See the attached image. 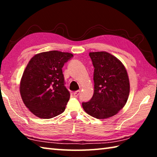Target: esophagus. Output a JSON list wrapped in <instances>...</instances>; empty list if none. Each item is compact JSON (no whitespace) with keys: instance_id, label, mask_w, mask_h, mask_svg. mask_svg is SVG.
<instances>
[{"instance_id":"esophagus-1","label":"esophagus","mask_w":157,"mask_h":157,"mask_svg":"<svg viewBox=\"0 0 157 157\" xmlns=\"http://www.w3.org/2000/svg\"><path fill=\"white\" fill-rule=\"evenodd\" d=\"M79 95V91H75V92L73 93V96H74V97H78Z\"/></svg>"}]
</instances>
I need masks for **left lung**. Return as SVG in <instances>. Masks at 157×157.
<instances>
[{
	"mask_svg": "<svg viewBox=\"0 0 157 157\" xmlns=\"http://www.w3.org/2000/svg\"><path fill=\"white\" fill-rule=\"evenodd\" d=\"M94 67V93L91 99L82 102L90 116L98 119L113 116L123 109L129 94V81L120 60L107 52H90Z\"/></svg>",
	"mask_w": 157,
	"mask_h": 157,
	"instance_id": "left-lung-1",
	"label": "left lung"
}]
</instances>
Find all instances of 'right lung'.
I'll list each match as a JSON object with an SVG mask.
<instances>
[{
  "label": "right lung",
  "instance_id": "add662e5",
  "mask_svg": "<svg viewBox=\"0 0 157 157\" xmlns=\"http://www.w3.org/2000/svg\"><path fill=\"white\" fill-rule=\"evenodd\" d=\"M73 54L57 50L41 52L32 58L23 72L20 93L34 115L49 119L62 113L70 98L62 68Z\"/></svg>",
  "mask_w": 157,
  "mask_h": 157
}]
</instances>
